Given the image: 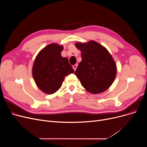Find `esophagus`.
Here are the masks:
<instances>
[{"label": "esophagus", "instance_id": "1", "mask_svg": "<svg viewBox=\"0 0 147 147\" xmlns=\"http://www.w3.org/2000/svg\"><path fill=\"white\" fill-rule=\"evenodd\" d=\"M77 67H78V65H77V64H75V65H74L73 66V68L74 71H76V69Z\"/></svg>", "mask_w": 147, "mask_h": 147}]
</instances>
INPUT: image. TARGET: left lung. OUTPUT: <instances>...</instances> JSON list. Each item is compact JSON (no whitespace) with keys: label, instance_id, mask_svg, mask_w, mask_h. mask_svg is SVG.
<instances>
[{"label":"left lung","instance_id":"8db88e82","mask_svg":"<svg viewBox=\"0 0 147 147\" xmlns=\"http://www.w3.org/2000/svg\"><path fill=\"white\" fill-rule=\"evenodd\" d=\"M82 60L75 74L82 86L89 93L97 94L109 89L117 74V66L113 57L104 46L94 40L76 42Z\"/></svg>","mask_w":147,"mask_h":147}]
</instances>
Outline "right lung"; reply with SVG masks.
<instances>
[{
	"label": "right lung",
	"mask_w": 147,
	"mask_h": 147,
	"mask_svg": "<svg viewBox=\"0 0 147 147\" xmlns=\"http://www.w3.org/2000/svg\"><path fill=\"white\" fill-rule=\"evenodd\" d=\"M63 46L52 43L46 46L36 56L32 76L37 86L46 94H53L61 87L65 77L74 72L68 59L61 56Z\"/></svg>",
	"instance_id": "obj_1"
}]
</instances>
